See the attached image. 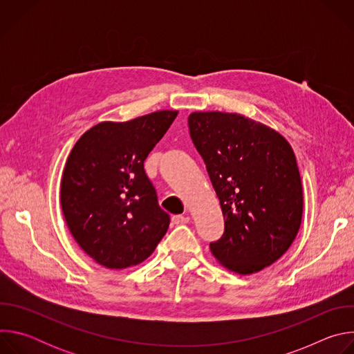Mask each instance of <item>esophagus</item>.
Here are the masks:
<instances>
[{
  "mask_svg": "<svg viewBox=\"0 0 354 354\" xmlns=\"http://www.w3.org/2000/svg\"><path fill=\"white\" fill-rule=\"evenodd\" d=\"M189 217H185V216H174L172 217V223L176 224V225H180V224H187L189 223Z\"/></svg>",
  "mask_w": 354,
  "mask_h": 354,
  "instance_id": "1",
  "label": "esophagus"
}]
</instances>
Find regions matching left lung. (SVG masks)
<instances>
[{
    "label": "left lung",
    "instance_id": "obj_1",
    "mask_svg": "<svg viewBox=\"0 0 354 354\" xmlns=\"http://www.w3.org/2000/svg\"><path fill=\"white\" fill-rule=\"evenodd\" d=\"M187 120L225 220L212 254L230 272L258 273L286 254L301 225L294 151L279 131L239 113L193 112Z\"/></svg>",
    "mask_w": 354,
    "mask_h": 354
}]
</instances>
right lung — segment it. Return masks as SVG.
<instances>
[{
  "label": "right lung",
  "instance_id": "right-lung-1",
  "mask_svg": "<svg viewBox=\"0 0 354 354\" xmlns=\"http://www.w3.org/2000/svg\"><path fill=\"white\" fill-rule=\"evenodd\" d=\"M176 116L157 111L100 122L74 144L62 178V209L77 243L100 266H136L167 234L169 216L158 206L144 161Z\"/></svg>",
  "mask_w": 354,
  "mask_h": 354
}]
</instances>
